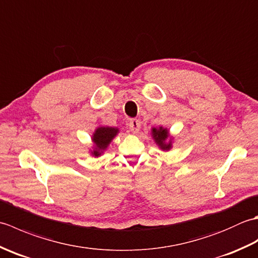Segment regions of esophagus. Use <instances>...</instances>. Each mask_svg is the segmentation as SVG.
Here are the masks:
<instances>
[{
  "instance_id": "obj_1",
  "label": "esophagus",
  "mask_w": 258,
  "mask_h": 258,
  "mask_svg": "<svg viewBox=\"0 0 258 258\" xmlns=\"http://www.w3.org/2000/svg\"><path fill=\"white\" fill-rule=\"evenodd\" d=\"M130 130H131V132L132 133H134V134H136V133H139V131H140V128H141V122H140V119H131V122H130Z\"/></svg>"
}]
</instances>
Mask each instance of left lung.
Returning a JSON list of instances; mask_svg holds the SVG:
<instances>
[{
	"label": "left lung",
	"mask_w": 258,
	"mask_h": 258,
	"mask_svg": "<svg viewBox=\"0 0 258 258\" xmlns=\"http://www.w3.org/2000/svg\"><path fill=\"white\" fill-rule=\"evenodd\" d=\"M151 136L158 149L163 152H168L173 147L174 136L169 133V130L163 126L151 128Z\"/></svg>",
	"instance_id": "left-lung-1"
}]
</instances>
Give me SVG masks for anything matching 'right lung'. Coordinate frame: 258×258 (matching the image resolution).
Listing matches in <instances>:
<instances>
[{
	"label": "right lung",
	"instance_id": "right-lung-1",
	"mask_svg": "<svg viewBox=\"0 0 258 258\" xmlns=\"http://www.w3.org/2000/svg\"><path fill=\"white\" fill-rule=\"evenodd\" d=\"M119 133L118 127H113V126L98 125L94 130V132L91 135L92 140V149L90 150V154L94 157H100L104 154L112 141L116 138Z\"/></svg>",
	"mask_w": 258,
	"mask_h": 258
}]
</instances>
